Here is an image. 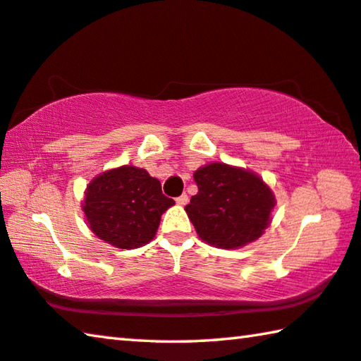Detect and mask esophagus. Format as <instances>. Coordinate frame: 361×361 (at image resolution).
Wrapping results in <instances>:
<instances>
[{
  "mask_svg": "<svg viewBox=\"0 0 361 361\" xmlns=\"http://www.w3.org/2000/svg\"><path fill=\"white\" fill-rule=\"evenodd\" d=\"M188 200H189L188 195L186 194H181L180 197H176V204H178V205H186Z\"/></svg>",
  "mask_w": 361,
  "mask_h": 361,
  "instance_id": "esophagus-1",
  "label": "esophagus"
}]
</instances>
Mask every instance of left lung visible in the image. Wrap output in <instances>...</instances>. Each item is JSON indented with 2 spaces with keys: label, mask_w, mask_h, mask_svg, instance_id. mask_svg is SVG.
Returning a JSON list of instances; mask_svg holds the SVG:
<instances>
[{
  "label": "left lung",
  "mask_w": 361,
  "mask_h": 361,
  "mask_svg": "<svg viewBox=\"0 0 361 361\" xmlns=\"http://www.w3.org/2000/svg\"><path fill=\"white\" fill-rule=\"evenodd\" d=\"M199 191L185 210L200 239L216 248H240L271 223L276 197L250 170L213 162L194 172Z\"/></svg>",
  "instance_id": "obj_1"
}]
</instances>
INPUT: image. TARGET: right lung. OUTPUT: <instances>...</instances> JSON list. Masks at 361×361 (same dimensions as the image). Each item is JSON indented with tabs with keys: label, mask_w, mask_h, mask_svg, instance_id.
<instances>
[{
	"label": "right lung",
	"mask_w": 361,
	"mask_h": 361,
	"mask_svg": "<svg viewBox=\"0 0 361 361\" xmlns=\"http://www.w3.org/2000/svg\"><path fill=\"white\" fill-rule=\"evenodd\" d=\"M82 212L90 231L113 247L132 250L154 239L162 213L173 199L145 169L122 166L89 183Z\"/></svg>",
	"instance_id": "1"
}]
</instances>
